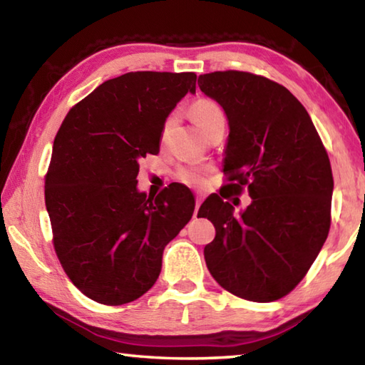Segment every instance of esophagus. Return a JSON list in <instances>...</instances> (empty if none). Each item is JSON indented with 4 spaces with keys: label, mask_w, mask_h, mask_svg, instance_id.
I'll return each instance as SVG.
<instances>
[{
    "label": "esophagus",
    "mask_w": 365,
    "mask_h": 365,
    "mask_svg": "<svg viewBox=\"0 0 365 365\" xmlns=\"http://www.w3.org/2000/svg\"><path fill=\"white\" fill-rule=\"evenodd\" d=\"M202 200H205V196H202V193H196V206H195V217L197 215V211H200V206Z\"/></svg>",
    "instance_id": "obj_1"
}]
</instances>
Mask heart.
<instances>
[{"instance_id": "obj_1", "label": "heart", "mask_w": 365, "mask_h": 365, "mask_svg": "<svg viewBox=\"0 0 365 365\" xmlns=\"http://www.w3.org/2000/svg\"><path fill=\"white\" fill-rule=\"evenodd\" d=\"M190 115L197 125V128H200V130L205 135L211 132V128L214 125H217L219 122H225L224 110L219 108V104H215L211 100L195 101L193 106H191V109H190ZM170 123H172V120H168V123L164 125L163 137H165V133H168ZM207 175H209V169L202 168V165H190V168H182L177 174V177L187 185L205 183Z\"/></svg>"}]
</instances>
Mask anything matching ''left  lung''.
Returning <instances> with one entry per match:
<instances>
[{"label": "left lung", "mask_w": 365, "mask_h": 365, "mask_svg": "<svg viewBox=\"0 0 365 365\" xmlns=\"http://www.w3.org/2000/svg\"><path fill=\"white\" fill-rule=\"evenodd\" d=\"M197 85L220 104L230 127L228 191L211 195L197 211L215 227L206 265L238 298L280 299L304 279L329 237V154L307 110L285 86L240 71L205 73ZM243 189L252 202L235 216L225 197Z\"/></svg>", "instance_id": "8db88e82"}]
</instances>
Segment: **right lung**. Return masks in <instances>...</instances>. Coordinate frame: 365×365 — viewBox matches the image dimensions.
<instances>
[{"label":"right lung","mask_w":365,"mask_h":365,"mask_svg":"<svg viewBox=\"0 0 365 365\" xmlns=\"http://www.w3.org/2000/svg\"><path fill=\"white\" fill-rule=\"evenodd\" d=\"M196 91L195 72H128L106 80L61 123L45 177L53 243L71 282L90 299L120 306L160 274L165 245L188 224L195 197L172 183L137 188L140 159L159 153L172 109Z\"/></svg>","instance_id":"add662e5"}]
</instances>
